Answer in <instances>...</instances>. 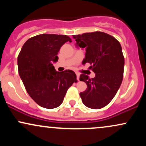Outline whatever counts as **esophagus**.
<instances>
[{
	"label": "esophagus",
	"mask_w": 146,
	"mask_h": 146,
	"mask_svg": "<svg viewBox=\"0 0 146 146\" xmlns=\"http://www.w3.org/2000/svg\"><path fill=\"white\" fill-rule=\"evenodd\" d=\"M76 75H77V80H80V73H76Z\"/></svg>",
	"instance_id": "1"
}]
</instances>
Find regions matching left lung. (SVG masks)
Returning a JSON list of instances; mask_svg holds the SVG:
<instances>
[{"instance_id": "obj_1", "label": "left lung", "mask_w": 146, "mask_h": 146, "mask_svg": "<svg viewBox=\"0 0 146 146\" xmlns=\"http://www.w3.org/2000/svg\"><path fill=\"white\" fill-rule=\"evenodd\" d=\"M76 47L86 51L82 63L90 64L94 78L82 74L80 81L87 85L80 93L83 104L88 108L100 109L110 103L118 91L123 80L124 58L121 44L114 37L95 31L73 36Z\"/></svg>"}]
</instances>
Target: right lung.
I'll list each match as a JSON object with an SVG mask.
<instances>
[{
  "label": "right lung",
  "mask_w": 146,
  "mask_h": 146,
  "mask_svg": "<svg viewBox=\"0 0 146 146\" xmlns=\"http://www.w3.org/2000/svg\"><path fill=\"white\" fill-rule=\"evenodd\" d=\"M68 41L71 42V38L64 35H38L26 41L18 55V73L27 92L43 108L59 106L76 82L73 71L58 72L53 66L60 47Z\"/></svg>",
  "instance_id": "right-lung-1"
}]
</instances>
